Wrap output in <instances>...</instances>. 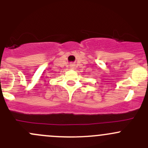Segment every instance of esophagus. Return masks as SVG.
Returning <instances> with one entry per match:
<instances>
[{
	"mask_svg": "<svg viewBox=\"0 0 148 148\" xmlns=\"http://www.w3.org/2000/svg\"><path fill=\"white\" fill-rule=\"evenodd\" d=\"M71 68H73V66H72V67H71Z\"/></svg>",
	"mask_w": 148,
	"mask_h": 148,
	"instance_id": "1",
	"label": "esophagus"
}]
</instances>
